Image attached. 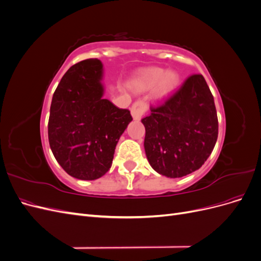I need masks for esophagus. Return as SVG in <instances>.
<instances>
[{
  "mask_svg": "<svg viewBox=\"0 0 261 261\" xmlns=\"http://www.w3.org/2000/svg\"><path fill=\"white\" fill-rule=\"evenodd\" d=\"M147 110H148V106L145 101H143V100L136 101L135 103L132 106V109H130V112H132L134 120L139 121L140 118L143 117V115L146 113Z\"/></svg>",
  "mask_w": 261,
  "mask_h": 261,
  "instance_id": "34e87169",
  "label": "esophagus"
}]
</instances>
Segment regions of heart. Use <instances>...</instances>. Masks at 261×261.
Wrapping results in <instances>:
<instances>
[{
    "label": "heart",
    "instance_id": "1",
    "mask_svg": "<svg viewBox=\"0 0 261 261\" xmlns=\"http://www.w3.org/2000/svg\"><path fill=\"white\" fill-rule=\"evenodd\" d=\"M179 83V75L175 70H165L160 67H151L144 70L130 82V87L136 90H144L155 85L154 94L165 97L174 90Z\"/></svg>",
    "mask_w": 261,
    "mask_h": 261
}]
</instances>
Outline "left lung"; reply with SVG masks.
<instances>
[{
	"mask_svg": "<svg viewBox=\"0 0 261 261\" xmlns=\"http://www.w3.org/2000/svg\"><path fill=\"white\" fill-rule=\"evenodd\" d=\"M144 117L145 151L152 169L175 178L201 168L218 139L215 100L200 74L189 76L180 88Z\"/></svg>",
	"mask_w": 261,
	"mask_h": 261,
	"instance_id": "obj_1",
	"label": "left lung"
}]
</instances>
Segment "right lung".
<instances>
[{
	"label": "right lung",
	"mask_w": 261,
	"mask_h": 261,
	"mask_svg": "<svg viewBox=\"0 0 261 261\" xmlns=\"http://www.w3.org/2000/svg\"><path fill=\"white\" fill-rule=\"evenodd\" d=\"M103 65L88 59L73 65L55 89L48 124L49 143L67 174L92 180L112 165L115 147L133 120L127 109L103 99Z\"/></svg>",
	"instance_id": "right-lung-1"
}]
</instances>
